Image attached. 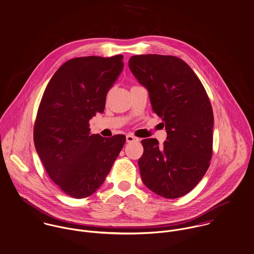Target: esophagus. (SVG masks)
<instances>
[{
  "instance_id": "obj_1",
  "label": "esophagus",
  "mask_w": 254,
  "mask_h": 254,
  "mask_svg": "<svg viewBox=\"0 0 254 254\" xmlns=\"http://www.w3.org/2000/svg\"><path fill=\"white\" fill-rule=\"evenodd\" d=\"M126 138H127V143H130V142H134V141L139 140L138 138L134 137V136H133V135H131V134H127Z\"/></svg>"
}]
</instances>
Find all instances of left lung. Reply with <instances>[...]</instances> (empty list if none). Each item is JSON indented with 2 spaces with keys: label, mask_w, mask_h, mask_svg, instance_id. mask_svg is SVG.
<instances>
[{
  "label": "left lung",
  "mask_w": 254,
  "mask_h": 254,
  "mask_svg": "<svg viewBox=\"0 0 254 254\" xmlns=\"http://www.w3.org/2000/svg\"><path fill=\"white\" fill-rule=\"evenodd\" d=\"M128 67L147 88L152 109L164 121L168 134L164 145L155 138L141 141V179L161 197H182L209 167L214 120L208 96L191 67L178 57L134 56Z\"/></svg>",
  "instance_id": "left-lung-1"
}]
</instances>
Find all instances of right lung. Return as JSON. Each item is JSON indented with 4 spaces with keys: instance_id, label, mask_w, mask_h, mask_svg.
Masks as SVG:
<instances>
[{
    "instance_id": "add662e5",
    "label": "right lung",
    "mask_w": 254,
    "mask_h": 254,
    "mask_svg": "<svg viewBox=\"0 0 254 254\" xmlns=\"http://www.w3.org/2000/svg\"><path fill=\"white\" fill-rule=\"evenodd\" d=\"M123 56L65 62L51 79L34 127L36 151L52 180L67 195H92L105 181L126 136L91 134L88 122L103 113L124 68Z\"/></svg>"
}]
</instances>
